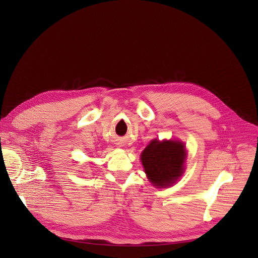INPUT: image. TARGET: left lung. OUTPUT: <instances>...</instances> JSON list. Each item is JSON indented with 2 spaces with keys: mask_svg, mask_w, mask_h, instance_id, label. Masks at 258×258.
<instances>
[{
  "mask_svg": "<svg viewBox=\"0 0 258 258\" xmlns=\"http://www.w3.org/2000/svg\"><path fill=\"white\" fill-rule=\"evenodd\" d=\"M186 152L178 141L159 142L154 140L141 155L145 173L154 186L173 184L183 173Z\"/></svg>",
  "mask_w": 258,
  "mask_h": 258,
  "instance_id": "8db88e82",
  "label": "left lung"
}]
</instances>
